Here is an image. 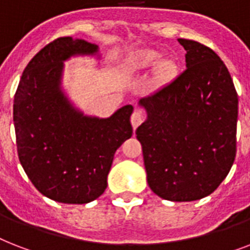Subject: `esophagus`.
Segmentation results:
<instances>
[{
	"mask_svg": "<svg viewBox=\"0 0 250 250\" xmlns=\"http://www.w3.org/2000/svg\"><path fill=\"white\" fill-rule=\"evenodd\" d=\"M143 121H144V117H143V114H141V111H139V110H135L132 113V115H131V123H132V127L133 129H136L139 125L143 123Z\"/></svg>",
	"mask_w": 250,
	"mask_h": 250,
	"instance_id": "obj_1",
	"label": "esophagus"
}]
</instances>
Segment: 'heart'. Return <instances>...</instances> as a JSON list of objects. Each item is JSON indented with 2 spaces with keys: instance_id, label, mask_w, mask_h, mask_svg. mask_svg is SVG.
Masks as SVG:
<instances>
[{
  "instance_id": "heart-1",
  "label": "heart",
  "mask_w": 250,
  "mask_h": 250,
  "mask_svg": "<svg viewBox=\"0 0 250 250\" xmlns=\"http://www.w3.org/2000/svg\"><path fill=\"white\" fill-rule=\"evenodd\" d=\"M160 58V54L154 50H145V52L140 53V56L137 58V66L140 67H149L157 62V60ZM176 75V64L172 61H162L158 63L157 67V76L161 82H170L174 76Z\"/></svg>"
}]
</instances>
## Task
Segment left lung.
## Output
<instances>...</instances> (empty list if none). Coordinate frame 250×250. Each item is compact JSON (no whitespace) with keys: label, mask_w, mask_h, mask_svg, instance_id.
Wrapping results in <instances>:
<instances>
[{"label":"left lung","mask_w":250,"mask_h":250,"mask_svg":"<svg viewBox=\"0 0 250 250\" xmlns=\"http://www.w3.org/2000/svg\"><path fill=\"white\" fill-rule=\"evenodd\" d=\"M187 50L184 71L141 98L148 119L136 129L150 189L170 201L209 196L236 157L237 93L223 61L197 41L178 39Z\"/></svg>","instance_id":"8db88e82"}]
</instances>
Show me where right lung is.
Returning a JSON list of instances; mask_svg holds the SVG:
<instances>
[{
	"instance_id": "obj_1",
	"label": "right lung",
	"mask_w": 250,
	"mask_h": 250,
	"mask_svg": "<svg viewBox=\"0 0 250 250\" xmlns=\"http://www.w3.org/2000/svg\"><path fill=\"white\" fill-rule=\"evenodd\" d=\"M97 52V45L85 40L52 41L29 61L14 97L21 165L40 193L63 204L100 197L107 187L114 154L132 136V105L106 119L86 117L61 89L63 61Z\"/></svg>"
}]
</instances>
